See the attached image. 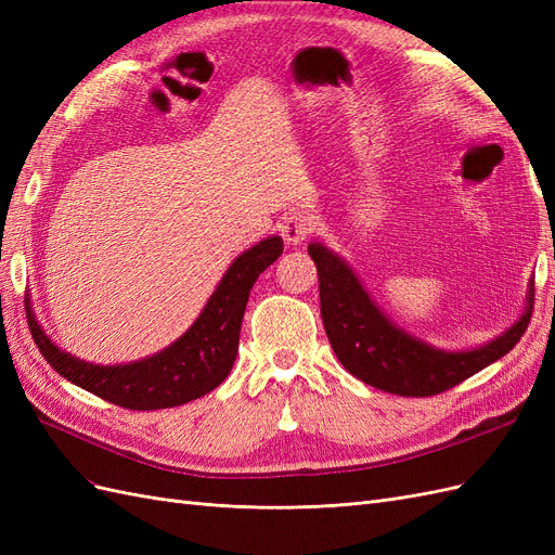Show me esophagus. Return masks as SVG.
I'll use <instances>...</instances> for the list:
<instances>
[{
    "label": "esophagus",
    "mask_w": 555,
    "mask_h": 555,
    "mask_svg": "<svg viewBox=\"0 0 555 555\" xmlns=\"http://www.w3.org/2000/svg\"><path fill=\"white\" fill-rule=\"evenodd\" d=\"M314 227H317V222L310 212H294L292 217L284 220L282 236L289 245H300L306 238H310Z\"/></svg>",
    "instance_id": "obj_1"
}]
</instances>
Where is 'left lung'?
I'll use <instances>...</instances> for the list:
<instances>
[{
    "label": "left lung",
    "mask_w": 555,
    "mask_h": 555,
    "mask_svg": "<svg viewBox=\"0 0 555 555\" xmlns=\"http://www.w3.org/2000/svg\"><path fill=\"white\" fill-rule=\"evenodd\" d=\"M308 251L317 263L322 319L335 357L347 373L386 393L412 398L442 393L505 357L530 324L532 284L524 314L495 340L467 351L430 347L389 322L338 255L322 243H310Z\"/></svg>",
    "instance_id": "1"
}]
</instances>
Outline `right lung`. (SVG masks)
Returning a JSON list of instances; mask_svg holds the SVG:
<instances>
[{"mask_svg":"<svg viewBox=\"0 0 555 555\" xmlns=\"http://www.w3.org/2000/svg\"><path fill=\"white\" fill-rule=\"evenodd\" d=\"M282 255V238L271 236L233 259L188 333L159 354L122 365H94L62 351L37 324L29 308V331L55 371L99 398L127 410H166L196 400L220 386L238 354V338L249 289Z\"/></svg>","mask_w":555,"mask_h":555,"instance_id":"add662e5","label":"right lung"}]
</instances>
